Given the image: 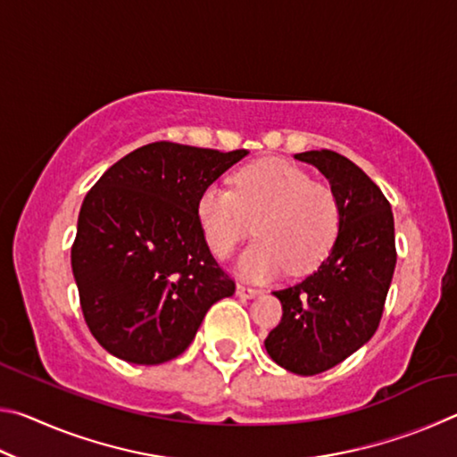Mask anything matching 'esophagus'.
Returning a JSON list of instances; mask_svg holds the SVG:
<instances>
[{
	"label": "esophagus",
	"instance_id": "obj_1",
	"mask_svg": "<svg viewBox=\"0 0 457 457\" xmlns=\"http://www.w3.org/2000/svg\"><path fill=\"white\" fill-rule=\"evenodd\" d=\"M260 294H262L260 288H253V286H247V284H237V296L256 298V296H260Z\"/></svg>",
	"mask_w": 457,
	"mask_h": 457
}]
</instances>
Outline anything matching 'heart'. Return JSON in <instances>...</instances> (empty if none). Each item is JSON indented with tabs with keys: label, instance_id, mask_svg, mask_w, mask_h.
<instances>
[{
	"label": "heart",
	"instance_id": "b5f03b06",
	"mask_svg": "<svg viewBox=\"0 0 457 457\" xmlns=\"http://www.w3.org/2000/svg\"><path fill=\"white\" fill-rule=\"evenodd\" d=\"M231 185H210L197 199L199 226L215 256H229L252 229L258 239L239 260L250 278L276 276L284 268L306 274L328 256L340 205L327 183L284 161H258L237 169Z\"/></svg>",
	"mask_w": 457,
	"mask_h": 457
}]
</instances>
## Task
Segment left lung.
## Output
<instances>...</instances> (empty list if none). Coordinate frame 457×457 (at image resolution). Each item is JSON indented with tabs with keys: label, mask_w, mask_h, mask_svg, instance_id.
<instances>
[{
	"label": "left lung",
	"mask_w": 457,
	"mask_h": 457,
	"mask_svg": "<svg viewBox=\"0 0 457 457\" xmlns=\"http://www.w3.org/2000/svg\"><path fill=\"white\" fill-rule=\"evenodd\" d=\"M294 159L319 169L340 205L332 252L314 274L274 292L282 320L264 340L274 362L308 377L343 362L375 335L397 250L391 204L362 169L328 149Z\"/></svg>",
	"instance_id": "left-lung-1"
}]
</instances>
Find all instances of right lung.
<instances>
[{
  "label": "right lung",
  "instance_id": "add662e5",
  "mask_svg": "<svg viewBox=\"0 0 457 457\" xmlns=\"http://www.w3.org/2000/svg\"><path fill=\"white\" fill-rule=\"evenodd\" d=\"M245 154L149 143L87 193L72 272L84 320L114 357L135 365L179 357L212 304L236 292L207 247L197 199Z\"/></svg>",
  "mask_w": 457,
  "mask_h": 457
}]
</instances>
